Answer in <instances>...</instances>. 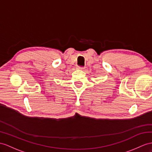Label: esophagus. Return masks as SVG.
Returning <instances> with one entry per match:
<instances>
[{
	"mask_svg": "<svg viewBox=\"0 0 152 152\" xmlns=\"http://www.w3.org/2000/svg\"><path fill=\"white\" fill-rule=\"evenodd\" d=\"M77 69H80V70H83V69H84V68L82 67V66H78V67H77Z\"/></svg>",
	"mask_w": 152,
	"mask_h": 152,
	"instance_id": "1",
	"label": "esophagus"
}]
</instances>
